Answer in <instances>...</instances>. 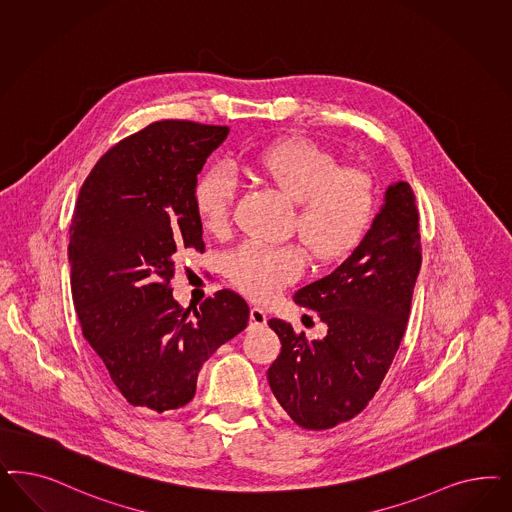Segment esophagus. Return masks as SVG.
I'll list each match as a JSON object with an SVG mask.
<instances>
[{"label": "esophagus", "mask_w": 512, "mask_h": 512, "mask_svg": "<svg viewBox=\"0 0 512 512\" xmlns=\"http://www.w3.org/2000/svg\"><path fill=\"white\" fill-rule=\"evenodd\" d=\"M267 316H265L264 309L260 307H252L250 309V326H264Z\"/></svg>", "instance_id": "34e87169"}]
</instances>
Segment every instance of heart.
<instances>
[{
	"mask_svg": "<svg viewBox=\"0 0 512 512\" xmlns=\"http://www.w3.org/2000/svg\"><path fill=\"white\" fill-rule=\"evenodd\" d=\"M248 169L260 181L296 201L290 230L311 250L314 262L328 265L347 258L362 243L377 213L373 179L360 167L337 158L309 139L290 137L256 152ZM237 181L224 165L209 167L194 188L201 226L213 235L230 228ZM307 264L297 245L265 247L245 243L226 256V275L247 296L267 301L296 282Z\"/></svg>",
	"mask_w": 512,
	"mask_h": 512,
	"instance_id": "obj_1",
	"label": "heart"
}]
</instances>
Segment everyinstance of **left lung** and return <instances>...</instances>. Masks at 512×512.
Segmentation results:
<instances>
[{
	"label": "left lung",
	"instance_id": "obj_1",
	"mask_svg": "<svg viewBox=\"0 0 512 512\" xmlns=\"http://www.w3.org/2000/svg\"><path fill=\"white\" fill-rule=\"evenodd\" d=\"M418 209L409 182L388 186L362 243L328 277L297 290L294 301L328 326L307 341L271 318L281 339L267 380L282 409L305 429H330L362 413L380 388L407 330L422 264Z\"/></svg>",
	"mask_w": 512,
	"mask_h": 512
}]
</instances>
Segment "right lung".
Instances as JSON below:
<instances>
[{
    "instance_id": "right-lung-1",
    "label": "right lung",
    "mask_w": 512,
    "mask_h": 512,
    "mask_svg": "<svg viewBox=\"0 0 512 512\" xmlns=\"http://www.w3.org/2000/svg\"><path fill=\"white\" fill-rule=\"evenodd\" d=\"M228 133L190 120L152 122L99 158L75 203L67 248L75 311L133 407H184L201 365L247 328L239 294L218 290L188 318L169 286L181 254L205 250L194 188Z\"/></svg>"
}]
</instances>
